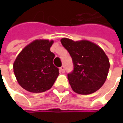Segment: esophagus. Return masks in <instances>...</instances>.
Segmentation results:
<instances>
[{
    "label": "esophagus",
    "instance_id": "esophagus-1",
    "mask_svg": "<svg viewBox=\"0 0 123 123\" xmlns=\"http://www.w3.org/2000/svg\"><path fill=\"white\" fill-rule=\"evenodd\" d=\"M59 70H60L61 73H64V72H65V68H64V66L60 67V68H59Z\"/></svg>",
    "mask_w": 123,
    "mask_h": 123
}]
</instances>
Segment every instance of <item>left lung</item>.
Wrapping results in <instances>:
<instances>
[{"label":"left lung","instance_id":"8db88e82","mask_svg":"<svg viewBox=\"0 0 123 123\" xmlns=\"http://www.w3.org/2000/svg\"><path fill=\"white\" fill-rule=\"evenodd\" d=\"M61 42L73 62L74 70L68 74V79L74 92L90 94L100 89L106 81L110 66L104 50L86 40L73 41L65 37Z\"/></svg>","mask_w":123,"mask_h":123}]
</instances>
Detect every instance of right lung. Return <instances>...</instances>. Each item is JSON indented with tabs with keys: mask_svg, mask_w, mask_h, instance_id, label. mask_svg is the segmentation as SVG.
Segmentation results:
<instances>
[{
	"mask_svg": "<svg viewBox=\"0 0 123 123\" xmlns=\"http://www.w3.org/2000/svg\"><path fill=\"white\" fill-rule=\"evenodd\" d=\"M53 40L39 39L22 50L13 68L17 81L22 88L33 93L50 89L59 75V69L53 63L55 55L50 52Z\"/></svg>",
	"mask_w": 123,
	"mask_h": 123,
	"instance_id": "1",
	"label": "right lung"
}]
</instances>
